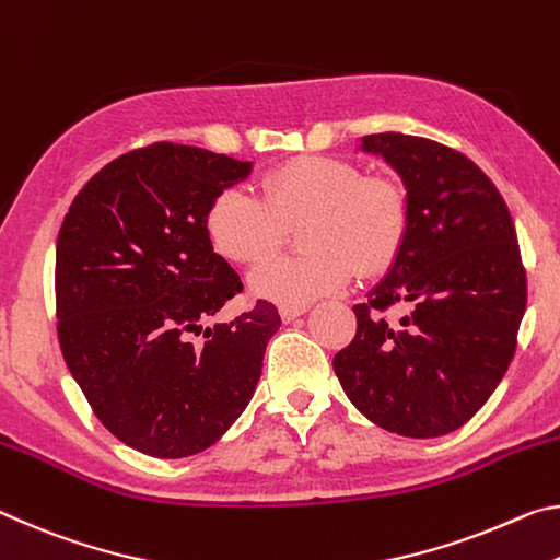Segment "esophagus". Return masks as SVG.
<instances>
[{
  "mask_svg": "<svg viewBox=\"0 0 560 560\" xmlns=\"http://www.w3.org/2000/svg\"><path fill=\"white\" fill-rule=\"evenodd\" d=\"M305 313H307L305 305H302V307H280L282 323H292V319H298L300 315H305Z\"/></svg>",
  "mask_w": 560,
  "mask_h": 560,
  "instance_id": "1",
  "label": "esophagus"
}]
</instances>
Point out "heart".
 I'll return each instance as SVG.
<instances>
[{"instance_id": "1", "label": "heart", "mask_w": 560, "mask_h": 560, "mask_svg": "<svg viewBox=\"0 0 560 560\" xmlns=\"http://www.w3.org/2000/svg\"><path fill=\"white\" fill-rule=\"evenodd\" d=\"M305 255H275L250 272V290L282 307H302L342 290L360 272H377L397 253L407 203L392 180L364 176L352 161L305 155L262 178V198L228 188L208 208L206 231L223 258L260 262L282 243L288 225Z\"/></svg>"}]
</instances>
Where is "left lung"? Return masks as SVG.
Segmentation results:
<instances>
[{
    "instance_id": "obj_1",
    "label": "left lung",
    "mask_w": 560,
    "mask_h": 560,
    "mask_svg": "<svg viewBox=\"0 0 560 560\" xmlns=\"http://www.w3.org/2000/svg\"><path fill=\"white\" fill-rule=\"evenodd\" d=\"M401 178L407 228L384 278L354 305L357 335L335 354L342 389L392 434L444 436L479 411L506 374L526 272L516 228L474 161L407 133L362 136ZM394 306L399 326L381 317Z\"/></svg>"
}]
</instances>
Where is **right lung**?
Here are the masks:
<instances>
[{
  "mask_svg": "<svg viewBox=\"0 0 560 560\" xmlns=\"http://www.w3.org/2000/svg\"><path fill=\"white\" fill-rule=\"evenodd\" d=\"M250 173V161L153 143L101 168L63 218V360L101 424L136 452H203L258 387L265 347L280 329L275 305L258 300L233 323L206 327L243 290L210 243L208 208Z\"/></svg>",
  "mask_w": 560,
  "mask_h": 560,
  "instance_id": "obj_1",
  "label": "right lung"
}]
</instances>
